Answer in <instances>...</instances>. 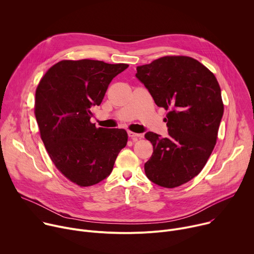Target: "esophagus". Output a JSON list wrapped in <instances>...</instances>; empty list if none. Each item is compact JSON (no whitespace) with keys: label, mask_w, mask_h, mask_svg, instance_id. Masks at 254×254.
Returning a JSON list of instances; mask_svg holds the SVG:
<instances>
[{"label":"esophagus","mask_w":254,"mask_h":254,"mask_svg":"<svg viewBox=\"0 0 254 254\" xmlns=\"http://www.w3.org/2000/svg\"><path fill=\"white\" fill-rule=\"evenodd\" d=\"M128 133V136L130 137V138H132V140H136V138H140L142 135L141 134H139V133H135V132H133V131H128L127 132Z\"/></svg>","instance_id":"esophagus-1"}]
</instances>
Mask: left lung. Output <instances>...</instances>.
Wrapping results in <instances>:
<instances>
[{
  "label": "left lung",
  "mask_w": 254,
  "mask_h": 254,
  "mask_svg": "<svg viewBox=\"0 0 254 254\" xmlns=\"http://www.w3.org/2000/svg\"><path fill=\"white\" fill-rule=\"evenodd\" d=\"M135 76L155 103L168 111L169 136L144 134L154 147L147 177L165 188L183 185L206 165L224 113L221 89L212 72L189 56H164L136 67Z\"/></svg>",
  "instance_id": "8db88e82"
}]
</instances>
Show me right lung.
Wrapping results in <instances>:
<instances>
[{"mask_svg":"<svg viewBox=\"0 0 254 254\" xmlns=\"http://www.w3.org/2000/svg\"><path fill=\"white\" fill-rule=\"evenodd\" d=\"M128 67L98 60H62L51 66L35 93L34 113L50 159L72 183L88 187L113 171L127 146L123 128L90 122L111 81Z\"/></svg>","mask_w":254,"mask_h":254,"instance_id":"right-lung-1","label":"right lung"}]
</instances>
